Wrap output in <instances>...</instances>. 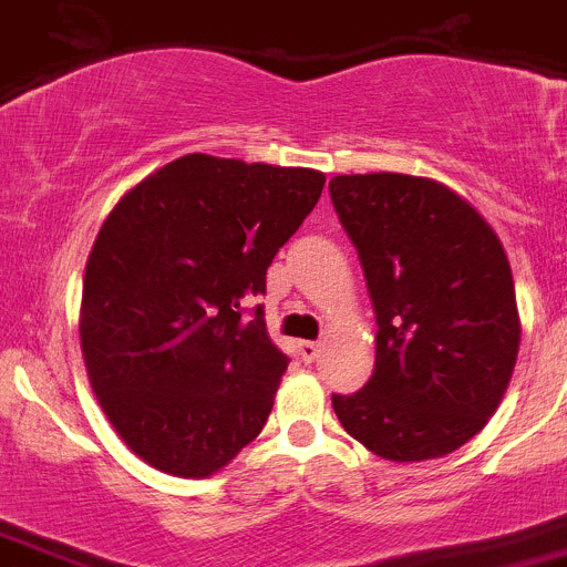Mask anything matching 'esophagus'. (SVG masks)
Returning a JSON list of instances; mask_svg holds the SVG:
<instances>
[{"label": "esophagus", "mask_w": 567, "mask_h": 567, "mask_svg": "<svg viewBox=\"0 0 567 567\" xmlns=\"http://www.w3.org/2000/svg\"><path fill=\"white\" fill-rule=\"evenodd\" d=\"M296 349H299V357L305 362H316L318 360V351H321V346L316 343V340H299V346H296Z\"/></svg>", "instance_id": "1"}]
</instances>
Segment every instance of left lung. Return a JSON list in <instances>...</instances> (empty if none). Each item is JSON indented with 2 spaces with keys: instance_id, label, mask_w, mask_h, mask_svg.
I'll list each match as a JSON object with an SVG mask.
<instances>
[{
  "instance_id": "left-lung-1",
  "label": "left lung",
  "mask_w": 567,
  "mask_h": 567,
  "mask_svg": "<svg viewBox=\"0 0 567 567\" xmlns=\"http://www.w3.org/2000/svg\"><path fill=\"white\" fill-rule=\"evenodd\" d=\"M377 312V362L332 393L343 430L393 463L457 452L496 412L518 357L502 240L446 185L406 174L329 179Z\"/></svg>"
}]
</instances>
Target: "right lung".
<instances>
[{"instance_id":"add662e5","label":"right lung","mask_w":567,"mask_h":567,"mask_svg":"<svg viewBox=\"0 0 567 567\" xmlns=\"http://www.w3.org/2000/svg\"><path fill=\"white\" fill-rule=\"evenodd\" d=\"M323 174L185 155L102 224L82 285V357L104 415L163 474H216L255 441L288 354L268 338L266 271ZM250 318H245V312Z\"/></svg>"}]
</instances>
